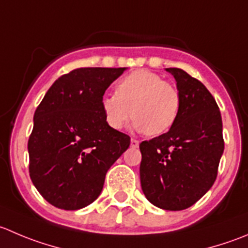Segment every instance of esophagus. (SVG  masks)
<instances>
[{"mask_svg": "<svg viewBox=\"0 0 248 248\" xmlns=\"http://www.w3.org/2000/svg\"><path fill=\"white\" fill-rule=\"evenodd\" d=\"M139 145V141L137 140V139H131V148H138Z\"/></svg>", "mask_w": 248, "mask_h": 248, "instance_id": "1", "label": "esophagus"}]
</instances>
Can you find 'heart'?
Here are the masks:
<instances>
[{
    "label": "heart",
    "mask_w": 248,
    "mask_h": 248,
    "mask_svg": "<svg viewBox=\"0 0 248 248\" xmlns=\"http://www.w3.org/2000/svg\"><path fill=\"white\" fill-rule=\"evenodd\" d=\"M182 107L179 92L172 83L149 70H136L117 82L115 95L102 100L105 122L120 131L132 116L134 128L149 136L166 133L177 121Z\"/></svg>",
    "instance_id": "obj_1"
}]
</instances>
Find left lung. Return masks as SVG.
<instances>
[{"label": "left lung", "instance_id": "obj_1", "mask_svg": "<svg viewBox=\"0 0 248 248\" xmlns=\"http://www.w3.org/2000/svg\"><path fill=\"white\" fill-rule=\"evenodd\" d=\"M174 76L182 98L172 128L141 141L140 184L156 207L182 211L198 202L211 189L224 151L219 108L202 82L178 68Z\"/></svg>", "mask_w": 248, "mask_h": 248}]
</instances>
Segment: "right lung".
I'll return each mask as SVG.
<instances>
[{"mask_svg": "<svg viewBox=\"0 0 248 248\" xmlns=\"http://www.w3.org/2000/svg\"><path fill=\"white\" fill-rule=\"evenodd\" d=\"M124 68H78L62 75L33 115L29 173L46 201L75 211L100 195L105 174L131 138L105 122L102 100Z\"/></svg>", "mask_w": 248, "mask_h": 248, "instance_id": "add662e5", "label": "right lung"}]
</instances>
